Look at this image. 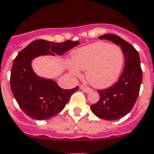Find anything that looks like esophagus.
<instances>
[{"instance_id":"esophagus-1","label":"esophagus","mask_w":154,"mask_h":154,"mask_svg":"<svg viewBox=\"0 0 154 154\" xmlns=\"http://www.w3.org/2000/svg\"><path fill=\"white\" fill-rule=\"evenodd\" d=\"M80 88H81V90H84V91H85L86 94H90V93H91L93 91V90H91L90 88L86 87V86H85V85H81V86H80Z\"/></svg>"}]
</instances>
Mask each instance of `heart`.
Here are the masks:
<instances>
[{"label": "heart", "mask_w": 154, "mask_h": 154, "mask_svg": "<svg viewBox=\"0 0 154 154\" xmlns=\"http://www.w3.org/2000/svg\"><path fill=\"white\" fill-rule=\"evenodd\" d=\"M71 62L69 70L72 76L80 77V70L85 71V78L90 85L105 89L119 79L124 56L119 46L95 42L72 51Z\"/></svg>", "instance_id": "b5f03b06"}]
</instances>
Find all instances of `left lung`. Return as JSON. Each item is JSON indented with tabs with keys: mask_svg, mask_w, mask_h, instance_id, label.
<instances>
[{
	"mask_svg": "<svg viewBox=\"0 0 154 154\" xmlns=\"http://www.w3.org/2000/svg\"><path fill=\"white\" fill-rule=\"evenodd\" d=\"M121 48L125 65L118 82L111 87L98 90L99 100L90 106V110L97 117L105 120H116L128 114L139 95L142 82V71L138 51L134 47L113 34L99 36Z\"/></svg>",
	"mask_w": 154,
	"mask_h": 154,
	"instance_id": "left-lung-1",
	"label": "left lung"
}]
</instances>
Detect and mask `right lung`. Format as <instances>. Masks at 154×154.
<instances>
[{
    "mask_svg": "<svg viewBox=\"0 0 154 154\" xmlns=\"http://www.w3.org/2000/svg\"><path fill=\"white\" fill-rule=\"evenodd\" d=\"M79 42L54 43L38 39L22 49L14 59L10 74V86L20 108L31 119H48L64 108L78 86L64 90L54 80L39 77L32 69V60L38 56H62Z\"/></svg>",
    "mask_w": 154,
    "mask_h": 154,
    "instance_id": "1",
    "label": "right lung"
}]
</instances>
